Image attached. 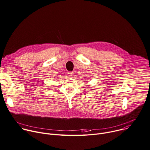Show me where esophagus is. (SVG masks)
Masks as SVG:
<instances>
[{"label": "esophagus", "instance_id": "esophagus-1", "mask_svg": "<svg viewBox=\"0 0 150 150\" xmlns=\"http://www.w3.org/2000/svg\"><path fill=\"white\" fill-rule=\"evenodd\" d=\"M68 75L69 77H73L74 76V73L72 72H69L68 73Z\"/></svg>", "mask_w": 150, "mask_h": 150}]
</instances>
